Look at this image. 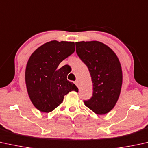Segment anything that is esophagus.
<instances>
[{"label": "esophagus", "instance_id": "esophagus-1", "mask_svg": "<svg viewBox=\"0 0 148 148\" xmlns=\"http://www.w3.org/2000/svg\"><path fill=\"white\" fill-rule=\"evenodd\" d=\"M75 85H77V87H79V81H78L77 80V81H75Z\"/></svg>", "mask_w": 148, "mask_h": 148}]
</instances>
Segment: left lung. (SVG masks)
Returning a JSON list of instances; mask_svg holds the SVG:
<instances>
[{"label": "left lung", "instance_id": "1", "mask_svg": "<svg viewBox=\"0 0 148 148\" xmlns=\"http://www.w3.org/2000/svg\"><path fill=\"white\" fill-rule=\"evenodd\" d=\"M76 53L88 68L93 95L84 103L94 113L103 115L114 108L122 85V71L117 55L99 41L77 42Z\"/></svg>", "mask_w": 148, "mask_h": 148}]
</instances>
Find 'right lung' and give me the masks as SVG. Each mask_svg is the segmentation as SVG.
<instances>
[{
    "instance_id": "1",
    "label": "right lung",
    "mask_w": 148,
    "mask_h": 148,
    "mask_svg": "<svg viewBox=\"0 0 148 148\" xmlns=\"http://www.w3.org/2000/svg\"><path fill=\"white\" fill-rule=\"evenodd\" d=\"M73 42L52 40L38 47L28 61L25 81L33 104L42 112L54 110L64 96L78 88L67 79V65L59 64L74 53Z\"/></svg>"
}]
</instances>
